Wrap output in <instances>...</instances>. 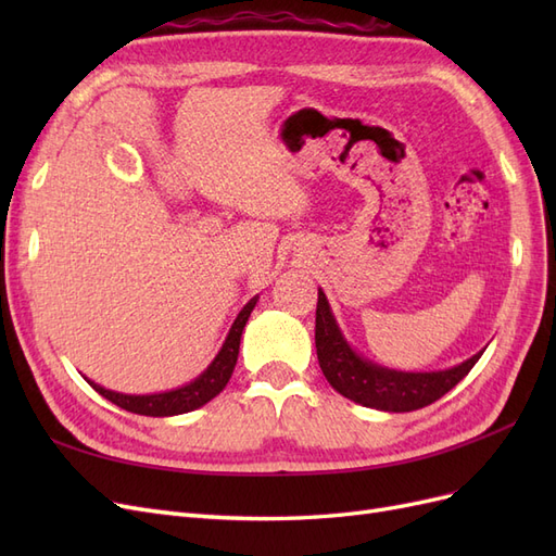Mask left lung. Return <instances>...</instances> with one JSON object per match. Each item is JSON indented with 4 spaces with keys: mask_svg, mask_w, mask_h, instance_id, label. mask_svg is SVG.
I'll use <instances>...</instances> for the list:
<instances>
[{
    "mask_svg": "<svg viewBox=\"0 0 556 556\" xmlns=\"http://www.w3.org/2000/svg\"><path fill=\"white\" fill-rule=\"evenodd\" d=\"M317 362L336 392L387 413H410L439 401L476 366L482 352L439 374H401L357 357L333 323L325 292H317L315 311Z\"/></svg>",
    "mask_w": 556,
    "mask_h": 556,
    "instance_id": "obj_1",
    "label": "left lung"
}]
</instances>
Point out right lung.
Returning a JSON list of instances; mask_svg holds the SVG:
<instances>
[{"label": "right lung", "mask_w": 556, "mask_h": 556, "mask_svg": "<svg viewBox=\"0 0 556 556\" xmlns=\"http://www.w3.org/2000/svg\"><path fill=\"white\" fill-rule=\"evenodd\" d=\"M255 304H257V296L250 299L245 308L239 313V317L233 319L227 341H225L223 350L217 352V357L213 359V364L194 382L180 387V390H172V392H164V394L134 396V394H117V392L104 390V387H99L90 380L88 382L104 399L115 403V406H121V408H125L129 413H137V415L172 417V415H182V413H190L199 406H204V403H208L213 396L220 394L225 390V384L229 382L233 366H237V357H239L241 333H243V327L248 323L252 308H255Z\"/></svg>", "instance_id": "obj_1"}]
</instances>
